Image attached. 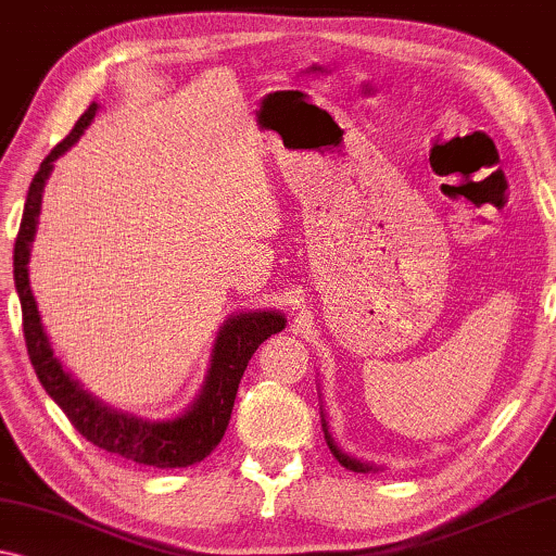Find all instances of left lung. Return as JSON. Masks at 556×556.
I'll list each match as a JSON object with an SVG mask.
<instances>
[{
	"mask_svg": "<svg viewBox=\"0 0 556 556\" xmlns=\"http://www.w3.org/2000/svg\"><path fill=\"white\" fill-rule=\"evenodd\" d=\"M321 422H324V438H326V445H329V451L333 453V458H337V460L341 463V466L349 468V470H354V473H367V470L375 468V466H369V463H362V460L352 458V455H346L344 451H339V445L333 443V438H331V432H329V425H326L324 415H321Z\"/></svg>",
	"mask_w": 556,
	"mask_h": 556,
	"instance_id": "1",
	"label": "left lung"
}]
</instances>
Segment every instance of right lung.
I'll return each instance as SVG.
<instances>
[{
	"label": "right lung",
	"mask_w": 556,
	"mask_h": 556,
	"mask_svg": "<svg viewBox=\"0 0 556 556\" xmlns=\"http://www.w3.org/2000/svg\"><path fill=\"white\" fill-rule=\"evenodd\" d=\"M96 111L98 103H90L88 111L75 121L73 131L42 159L27 192L20 232L14 240V288H17L22 303V329H25L27 354L45 392L58 402L67 420L73 422V428L88 443L139 463V466L187 468L207 458L223 440L232 415L235 394H238V384L245 375L250 356L270 333L286 329V318L278 311H242V314L227 318L217 333L215 349H212V364L200 397L192 402V407L185 415L172 417V420H143V417L118 413V409L96 400L88 390H83V384H78L73 375H67L42 329L40 311H37L33 288H29L27 263L37 232V217H40L42 189L52 172V162L80 139V134L93 121Z\"/></svg>",
	"instance_id": "right-lung-1"
}]
</instances>
